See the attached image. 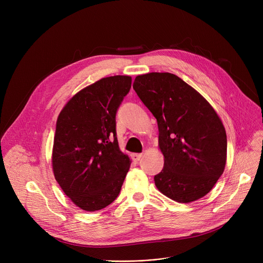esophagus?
<instances>
[{
    "instance_id": "1",
    "label": "esophagus",
    "mask_w": 263,
    "mask_h": 263,
    "mask_svg": "<svg viewBox=\"0 0 263 263\" xmlns=\"http://www.w3.org/2000/svg\"><path fill=\"white\" fill-rule=\"evenodd\" d=\"M131 157H132V160H133V161L137 162V161H140V160L142 159L143 155H142V154H132Z\"/></svg>"
}]
</instances>
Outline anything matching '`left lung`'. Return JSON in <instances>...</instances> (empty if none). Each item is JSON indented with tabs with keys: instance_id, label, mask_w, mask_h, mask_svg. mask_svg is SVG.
<instances>
[{
	"instance_id": "1",
	"label": "left lung",
	"mask_w": 263,
	"mask_h": 263,
	"mask_svg": "<svg viewBox=\"0 0 263 263\" xmlns=\"http://www.w3.org/2000/svg\"><path fill=\"white\" fill-rule=\"evenodd\" d=\"M133 89L157 118L164 167L155 183L178 202L197 200L222 176L227 136L222 121L203 97L179 77L151 72L136 77Z\"/></svg>"
}]
</instances>
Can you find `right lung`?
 I'll use <instances>...</instances> for the list:
<instances>
[{
  "mask_svg": "<svg viewBox=\"0 0 263 263\" xmlns=\"http://www.w3.org/2000/svg\"><path fill=\"white\" fill-rule=\"evenodd\" d=\"M131 77L97 81L70 99L58 118L53 173L79 208L93 212L118 196L130 167L119 150L117 110L131 88Z\"/></svg>",
  "mask_w": 263,
  "mask_h": 263,
  "instance_id": "right-lung-1",
  "label": "right lung"
}]
</instances>
